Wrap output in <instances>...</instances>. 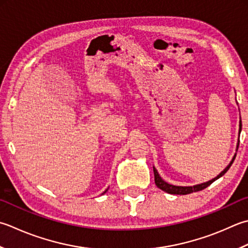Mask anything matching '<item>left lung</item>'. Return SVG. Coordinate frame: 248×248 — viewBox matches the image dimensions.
<instances>
[{
	"label": "left lung",
	"instance_id": "left-lung-1",
	"mask_svg": "<svg viewBox=\"0 0 248 248\" xmlns=\"http://www.w3.org/2000/svg\"><path fill=\"white\" fill-rule=\"evenodd\" d=\"M242 130V123L240 120V132ZM237 148H239V143H237ZM235 156L236 155H234L233 159H232V161L230 162L229 166H228L224 171H222L219 175H218L217 177H215L214 179H212V181L207 182V183H204V184H201V185H196V186H190V187H182V186H174V185H170V184L166 183L163 181V179L160 177V175L157 172V170L154 168V175H155V183H156V186L158 188L161 189V190L166 191L168 193H171V195H188V193H191V192H197V191H200V190H203V189H205L206 187H208L211 185L212 183H214L216 179H218L219 177H221L224 174L228 171V170L230 169L231 164L233 163L234 159H235Z\"/></svg>",
	"mask_w": 248,
	"mask_h": 248
}]
</instances>
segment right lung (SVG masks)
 <instances>
[{"label":"right lung","mask_w":248,"mask_h":248,"mask_svg":"<svg viewBox=\"0 0 248 248\" xmlns=\"http://www.w3.org/2000/svg\"><path fill=\"white\" fill-rule=\"evenodd\" d=\"M105 192H106V191H105Z\"/></svg>","instance_id":"add662e5"}]
</instances>
